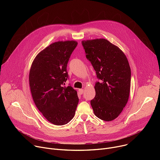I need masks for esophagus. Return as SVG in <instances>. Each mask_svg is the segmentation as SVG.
<instances>
[{"mask_svg": "<svg viewBox=\"0 0 160 160\" xmlns=\"http://www.w3.org/2000/svg\"><path fill=\"white\" fill-rule=\"evenodd\" d=\"M78 92H79V93H80V94H81V95H82L83 94V92H84V90L83 89H79L78 90Z\"/></svg>", "mask_w": 160, "mask_h": 160, "instance_id": "esophagus-1", "label": "esophagus"}]
</instances>
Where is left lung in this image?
Masks as SVG:
<instances>
[{
  "label": "left lung",
  "mask_w": 160,
  "mask_h": 160,
  "mask_svg": "<svg viewBox=\"0 0 160 160\" xmlns=\"http://www.w3.org/2000/svg\"><path fill=\"white\" fill-rule=\"evenodd\" d=\"M87 59L100 82L90 101L95 115L104 121L117 118L126 106L130 94L131 70L125 54L104 38L82 42Z\"/></svg>",
  "instance_id": "8db88e82"
}]
</instances>
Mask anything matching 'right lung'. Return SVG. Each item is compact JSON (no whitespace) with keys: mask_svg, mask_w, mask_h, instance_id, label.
Masks as SVG:
<instances>
[{"mask_svg":"<svg viewBox=\"0 0 160 160\" xmlns=\"http://www.w3.org/2000/svg\"><path fill=\"white\" fill-rule=\"evenodd\" d=\"M78 43L59 41L44 49L33 60L29 83L33 101L43 116L56 125L69 122L78 103L77 91L69 84L67 64Z\"/></svg>","mask_w":160,"mask_h":160,"instance_id":"right-lung-1","label":"right lung"}]
</instances>
